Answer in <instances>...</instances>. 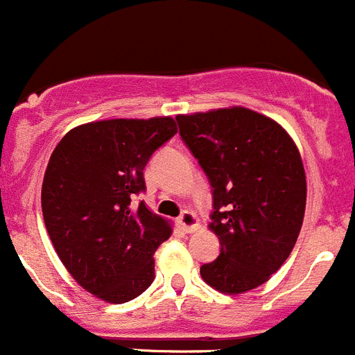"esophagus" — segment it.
<instances>
[{"mask_svg": "<svg viewBox=\"0 0 355 355\" xmlns=\"http://www.w3.org/2000/svg\"><path fill=\"white\" fill-rule=\"evenodd\" d=\"M178 222H180L181 229L187 231V233H192V231H196L199 227V220H197V216L192 211H183V215L180 216Z\"/></svg>", "mask_w": 355, "mask_h": 355, "instance_id": "obj_1", "label": "esophagus"}]
</instances>
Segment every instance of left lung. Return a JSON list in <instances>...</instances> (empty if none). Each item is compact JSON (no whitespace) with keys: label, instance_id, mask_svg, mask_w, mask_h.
<instances>
[{"label":"left lung","instance_id":"left-lung-1","mask_svg":"<svg viewBox=\"0 0 355 355\" xmlns=\"http://www.w3.org/2000/svg\"><path fill=\"white\" fill-rule=\"evenodd\" d=\"M180 135L213 187L208 227L220 254L200 266L216 291L245 293L283 266L306 211V172L288 131L245 106L178 115Z\"/></svg>","mask_w":355,"mask_h":355}]
</instances>
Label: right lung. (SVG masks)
I'll use <instances>...</instances> for the list:
<instances>
[{"mask_svg":"<svg viewBox=\"0 0 355 355\" xmlns=\"http://www.w3.org/2000/svg\"><path fill=\"white\" fill-rule=\"evenodd\" d=\"M175 133L172 117L87 122L72 128L49 158L44 224L72 279L105 302L133 300L155 281L153 254L172 225L144 200H131L146 190L150 155Z\"/></svg>","mask_w":355,"mask_h":355,"instance_id":"add662e5","label":"right lung"}]
</instances>
